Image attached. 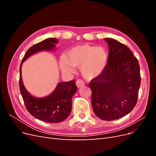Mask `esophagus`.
<instances>
[{
    "mask_svg": "<svg viewBox=\"0 0 156 156\" xmlns=\"http://www.w3.org/2000/svg\"><path fill=\"white\" fill-rule=\"evenodd\" d=\"M84 83L83 81H82V80H77V81H76V86L78 88H82L84 86Z\"/></svg>",
    "mask_w": 156,
    "mask_h": 156,
    "instance_id": "obj_1",
    "label": "esophagus"
}]
</instances>
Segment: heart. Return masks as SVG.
Wrapping results in <instances>:
<instances>
[{"label": "heart", "instance_id": "obj_1", "mask_svg": "<svg viewBox=\"0 0 156 156\" xmlns=\"http://www.w3.org/2000/svg\"><path fill=\"white\" fill-rule=\"evenodd\" d=\"M108 54L103 47L81 45L71 49L66 57L60 60V68L64 72L73 73L75 68H80L83 77L88 81L98 77L104 72Z\"/></svg>", "mask_w": 156, "mask_h": 156}]
</instances>
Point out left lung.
Instances as JSON below:
<instances>
[{
    "label": "left lung",
    "instance_id": "left-lung-1",
    "mask_svg": "<svg viewBox=\"0 0 156 156\" xmlns=\"http://www.w3.org/2000/svg\"><path fill=\"white\" fill-rule=\"evenodd\" d=\"M108 46L107 67L98 77L92 80V105L101 120L121 119L133 110L140 85V67L130 49L112 38H105Z\"/></svg>",
    "mask_w": 156,
    "mask_h": 156
}]
</instances>
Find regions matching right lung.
<instances>
[{
  "mask_svg": "<svg viewBox=\"0 0 156 156\" xmlns=\"http://www.w3.org/2000/svg\"><path fill=\"white\" fill-rule=\"evenodd\" d=\"M56 38H48L33 45L27 51L20 65V88L27 109L36 119L49 123H58L66 120L72 111V98L77 91L75 81L60 82L49 95L43 98L32 96L23 82L21 67L30 56L41 51H52L58 44Z\"/></svg>",
  "mask_w": 156,
  "mask_h": 156,
  "instance_id": "add662e5",
  "label": "right lung"
}]
</instances>
